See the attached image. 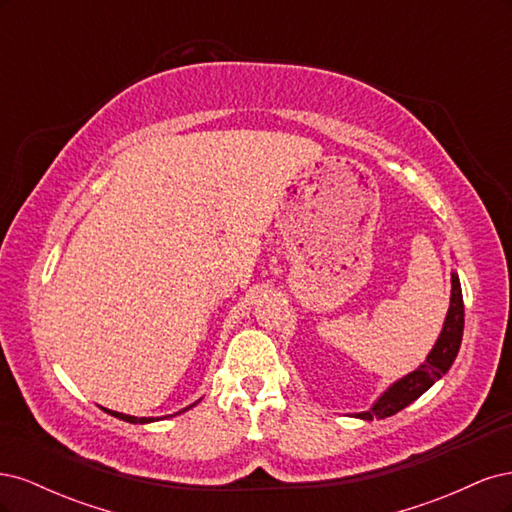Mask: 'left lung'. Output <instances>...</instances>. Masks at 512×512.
<instances>
[{"label": "left lung", "mask_w": 512, "mask_h": 512, "mask_svg": "<svg viewBox=\"0 0 512 512\" xmlns=\"http://www.w3.org/2000/svg\"><path fill=\"white\" fill-rule=\"evenodd\" d=\"M451 307H448V314L444 320V329L438 337L436 346L431 348L427 361L414 369L412 374L404 376L397 380L393 386H389L378 397V401L371 406L367 412H359L356 416L363 418V421H374V418H386L393 416L399 410H404L410 406L414 399L421 397L429 386L440 380L448 369H451L455 356L461 346V337H463V297H461V284L457 273L451 275Z\"/></svg>", "instance_id": "obj_1"}]
</instances>
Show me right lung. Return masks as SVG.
<instances>
[{
	"label": "right lung",
	"instance_id": "obj_1",
	"mask_svg": "<svg viewBox=\"0 0 512 512\" xmlns=\"http://www.w3.org/2000/svg\"><path fill=\"white\" fill-rule=\"evenodd\" d=\"M194 406V404H192ZM192 406H188V408H183L181 412H185V410H190ZM104 412H108L111 416H115V418H121V421H128V423H151V421H158V418H138V416H130V414H121V412H113V410H106V408H102ZM170 416V414H168Z\"/></svg>",
	"mask_w": 512,
	"mask_h": 512
}]
</instances>
